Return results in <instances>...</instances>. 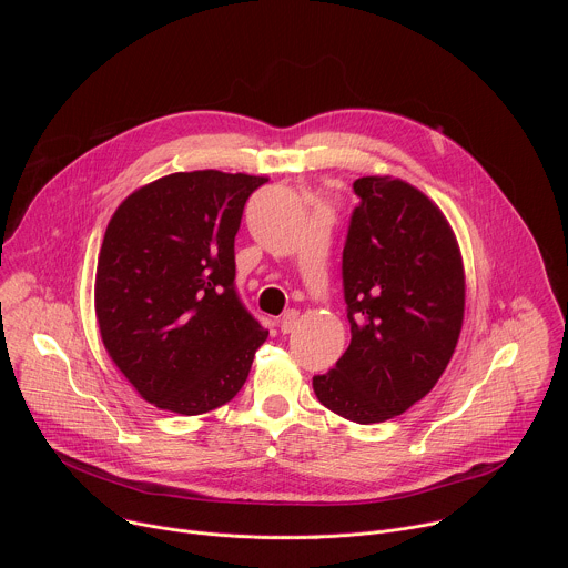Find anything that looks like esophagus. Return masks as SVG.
<instances>
[{
	"mask_svg": "<svg viewBox=\"0 0 568 568\" xmlns=\"http://www.w3.org/2000/svg\"><path fill=\"white\" fill-rule=\"evenodd\" d=\"M296 318H298V312H296V310H287V312L278 318V328H281V333H283V335H287V333H292V331H294V326H296Z\"/></svg>",
	"mask_w": 568,
	"mask_h": 568,
	"instance_id": "1",
	"label": "esophagus"
}]
</instances>
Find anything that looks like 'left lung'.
<instances>
[{
  "label": "left lung",
  "instance_id": "left-lung-1",
  "mask_svg": "<svg viewBox=\"0 0 568 568\" xmlns=\"http://www.w3.org/2000/svg\"><path fill=\"white\" fill-rule=\"evenodd\" d=\"M344 247L351 346L312 388L337 416L373 425L423 399L463 328L465 267L440 206L397 178H359Z\"/></svg>",
  "mask_w": 568,
  "mask_h": 568
}]
</instances>
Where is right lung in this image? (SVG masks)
<instances>
[{
    "instance_id": "1",
    "label": "right lung",
    "mask_w": 568,
    "mask_h": 568,
    "mask_svg": "<svg viewBox=\"0 0 568 568\" xmlns=\"http://www.w3.org/2000/svg\"><path fill=\"white\" fill-rule=\"evenodd\" d=\"M265 175L191 171L132 191L99 252L103 346L134 390L180 416L213 412L245 384L267 331L235 296L233 240Z\"/></svg>"
}]
</instances>
